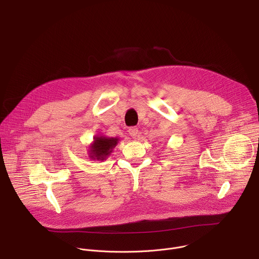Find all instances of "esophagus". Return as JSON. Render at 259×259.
<instances>
[{
    "instance_id": "obj_1",
    "label": "esophagus",
    "mask_w": 259,
    "mask_h": 259,
    "mask_svg": "<svg viewBox=\"0 0 259 259\" xmlns=\"http://www.w3.org/2000/svg\"><path fill=\"white\" fill-rule=\"evenodd\" d=\"M128 132H129V134L132 138H136V136L138 134V128L137 127H130Z\"/></svg>"
}]
</instances>
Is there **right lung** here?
Wrapping results in <instances>:
<instances>
[{
  "label": "right lung",
  "mask_w": 259,
  "mask_h": 259,
  "mask_svg": "<svg viewBox=\"0 0 259 259\" xmlns=\"http://www.w3.org/2000/svg\"><path fill=\"white\" fill-rule=\"evenodd\" d=\"M120 141L119 137H107L104 135L94 136L92 143L89 145V158L95 161H104L113 153L114 147Z\"/></svg>",
  "instance_id": "add662e5"
}]
</instances>
